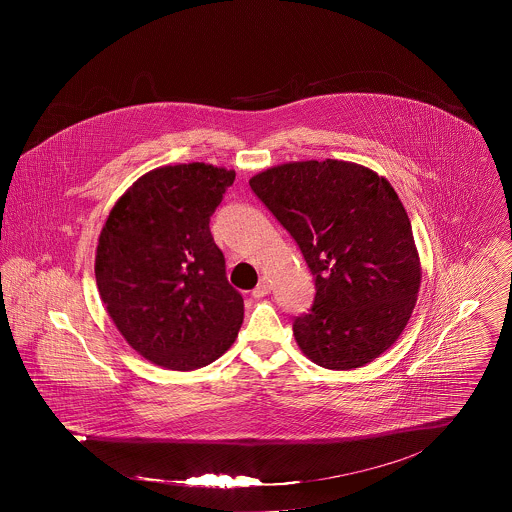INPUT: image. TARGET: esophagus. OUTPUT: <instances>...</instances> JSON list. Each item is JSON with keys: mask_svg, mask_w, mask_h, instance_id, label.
<instances>
[{"mask_svg": "<svg viewBox=\"0 0 512 512\" xmlns=\"http://www.w3.org/2000/svg\"><path fill=\"white\" fill-rule=\"evenodd\" d=\"M268 293H270V284H268L267 280H261L259 286L253 290V297L261 299V297H265Z\"/></svg>", "mask_w": 512, "mask_h": 512, "instance_id": "esophagus-1", "label": "esophagus"}]
</instances>
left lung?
<instances>
[{"label":"left lung","mask_w":512,"mask_h":512,"mask_svg":"<svg viewBox=\"0 0 512 512\" xmlns=\"http://www.w3.org/2000/svg\"><path fill=\"white\" fill-rule=\"evenodd\" d=\"M315 274L311 311L293 320L307 359L353 370L386 353L413 315L422 280L409 215L365 165L292 161L249 178Z\"/></svg>","instance_id":"8db88e82"}]
</instances>
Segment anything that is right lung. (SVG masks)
<instances>
[{
  "label": "right lung",
  "instance_id": "right-lung-1",
  "mask_svg": "<svg viewBox=\"0 0 512 512\" xmlns=\"http://www.w3.org/2000/svg\"><path fill=\"white\" fill-rule=\"evenodd\" d=\"M236 172L209 163L142 174L99 232L96 282L126 343L153 365L197 370L238 338L244 299L224 272L209 220Z\"/></svg>",
  "mask_w": 512,
  "mask_h": 512
}]
</instances>
